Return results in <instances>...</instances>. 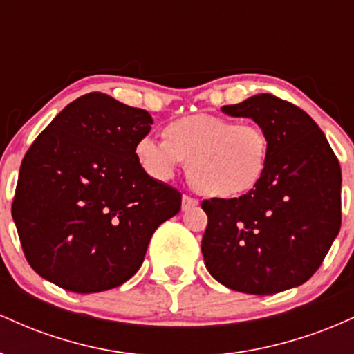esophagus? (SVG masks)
I'll use <instances>...</instances> for the list:
<instances>
[{"mask_svg":"<svg viewBox=\"0 0 354 354\" xmlns=\"http://www.w3.org/2000/svg\"><path fill=\"white\" fill-rule=\"evenodd\" d=\"M194 206H198V200H194V198H191L189 194H183L181 209H183V211H188V209H191V208H194Z\"/></svg>","mask_w":354,"mask_h":354,"instance_id":"obj_1","label":"esophagus"}]
</instances>
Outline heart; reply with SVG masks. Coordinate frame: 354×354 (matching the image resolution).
<instances>
[{
    "mask_svg": "<svg viewBox=\"0 0 354 354\" xmlns=\"http://www.w3.org/2000/svg\"><path fill=\"white\" fill-rule=\"evenodd\" d=\"M271 141L256 123H236L214 115H189L166 124L165 138L143 136L135 153L154 180H169L188 161L191 185L203 194L234 198L265 176Z\"/></svg>",
    "mask_w": 354,
    "mask_h": 354,
    "instance_id": "heart-1",
    "label": "heart"
}]
</instances>
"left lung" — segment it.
<instances>
[{
    "instance_id": "left-lung-1",
    "label": "left lung",
    "mask_w": 354,
    "mask_h": 354,
    "mask_svg": "<svg viewBox=\"0 0 354 354\" xmlns=\"http://www.w3.org/2000/svg\"><path fill=\"white\" fill-rule=\"evenodd\" d=\"M251 118L271 141L265 176L246 194L205 200L201 251L209 274L234 291L273 295L315 274L341 228V168L301 108L273 95L223 106Z\"/></svg>"
}]
</instances>
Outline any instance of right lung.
Returning <instances> with one entry per match:
<instances>
[{"mask_svg": "<svg viewBox=\"0 0 354 354\" xmlns=\"http://www.w3.org/2000/svg\"><path fill=\"white\" fill-rule=\"evenodd\" d=\"M151 124L146 109L89 93L30 146L11 214L41 278L73 293H98L140 270L154 231L181 209L180 191L153 180L136 158Z\"/></svg>", "mask_w": 354, "mask_h": 354, "instance_id": "1", "label": "right lung"}]
</instances>
